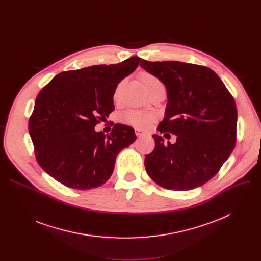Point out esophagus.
<instances>
[{"label":"esophagus","instance_id":"esophagus-1","mask_svg":"<svg viewBox=\"0 0 261 261\" xmlns=\"http://www.w3.org/2000/svg\"><path fill=\"white\" fill-rule=\"evenodd\" d=\"M135 134H136L138 137H141V136H143V135L145 134V132H144V131H142L141 129L136 128V129H135Z\"/></svg>","mask_w":261,"mask_h":261}]
</instances>
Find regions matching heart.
Returning a JSON list of instances; mask_svg holds the SVG:
<instances>
[{
    "label": "heart",
    "mask_w": 261,
    "mask_h": 261,
    "mask_svg": "<svg viewBox=\"0 0 261 261\" xmlns=\"http://www.w3.org/2000/svg\"><path fill=\"white\" fill-rule=\"evenodd\" d=\"M141 81L147 91L154 87L162 85L161 82L155 75H153V74L148 73V72H143L141 74ZM120 87L121 86L118 87L116 95L118 94ZM121 120L125 124L131 125V126H134V127H137L140 129H145L152 124V122H154L155 115L151 114V113H146V111H142V110L128 109L125 111V113L122 114Z\"/></svg>",
    "instance_id": "heart-1"
}]
</instances>
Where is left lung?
<instances>
[{"label": "left lung", "mask_w": 261, "mask_h": 261, "mask_svg": "<svg viewBox=\"0 0 261 261\" xmlns=\"http://www.w3.org/2000/svg\"><path fill=\"white\" fill-rule=\"evenodd\" d=\"M141 67L166 87L165 118L158 126L164 143L154 134L155 148L145 156L147 174L161 187L187 191L214 177L237 142L238 110L234 99L217 74L205 66L176 61L150 62ZM167 138V137H166Z\"/></svg>", "instance_id": "8db88e82"}]
</instances>
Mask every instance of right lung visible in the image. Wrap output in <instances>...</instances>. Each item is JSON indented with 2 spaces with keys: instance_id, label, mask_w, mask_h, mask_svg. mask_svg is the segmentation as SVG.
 Masks as SVG:
<instances>
[{
  "instance_id": "1",
  "label": "right lung",
  "mask_w": 261,
  "mask_h": 261,
  "mask_svg": "<svg viewBox=\"0 0 261 261\" xmlns=\"http://www.w3.org/2000/svg\"><path fill=\"white\" fill-rule=\"evenodd\" d=\"M140 61L132 57L61 72L37 96L29 120L36 160L66 187L89 190L103 185L118 154L136 140L130 126L116 124L108 135L95 126L113 113L118 84Z\"/></svg>"
}]
</instances>
